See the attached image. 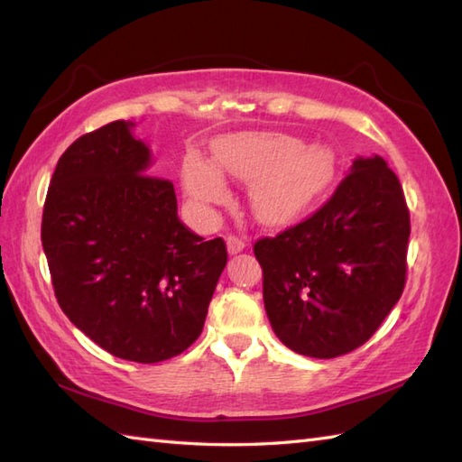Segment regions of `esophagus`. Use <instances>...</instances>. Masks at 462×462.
Returning <instances> with one entry per match:
<instances>
[{
  "label": "esophagus",
  "mask_w": 462,
  "mask_h": 462,
  "mask_svg": "<svg viewBox=\"0 0 462 462\" xmlns=\"http://www.w3.org/2000/svg\"><path fill=\"white\" fill-rule=\"evenodd\" d=\"M226 246H228L230 254H238L246 248V242H244L240 236H234V234H230V236L226 238Z\"/></svg>",
  "instance_id": "esophagus-1"
}]
</instances>
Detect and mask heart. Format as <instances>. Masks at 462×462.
Here are the masks:
<instances>
[{
  "label": "heart",
  "instance_id": "1",
  "mask_svg": "<svg viewBox=\"0 0 462 462\" xmlns=\"http://www.w3.org/2000/svg\"><path fill=\"white\" fill-rule=\"evenodd\" d=\"M221 171L252 182V206L262 220L291 218L326 190L333 174V156L323 146H303L296 136L282 133H238L216 143ZM184 189L200 204H220L228 186L217 166L200 154H186L182 162Z\"/></svg>",
  "mask_w": 462,
  "mask_h": 462
}]
</instances>
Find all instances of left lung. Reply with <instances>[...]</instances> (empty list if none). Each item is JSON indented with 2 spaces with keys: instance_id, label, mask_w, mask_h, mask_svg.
I'll list each match as a JSON object with an SVG mask.
<instances>
[{
  "instance_id": "1",
  "label": "left lung",
  "mask_w": 462,
  "mask_h": 462,
  "mask_svg": "<svg viewBox=\"0 0 462 462\" xmlns=\"http://www.w3.org/2000/svg\"><path fill=\"white\" fill-rule=\"evenodd\" d=\"M409 234L397 174L373 156L353 162L310 218L256 240L263 306L283 346L316 359L363 346L403 293Z\"/></svg>"
}]
</instances>
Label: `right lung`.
Wrapping results in <instances>:
<instances>
[{
	"label": "right lung",
	"mask_w": 462,
	"mask_h": 462,
	"mask_svg": "<svg viewBox=\"0 0 462 462\" xmlns=\"http://www.w3.org/2000/svg\"><path fill=\"white\" fill-rule=\"evenodd\" d=\"M133 126L109 123L61 154L42 242L71 323L115 357L159 363L199 339L228 254L179 220L174 186L149 174Z\"/></svg>",
	"instance_id": "add662e5"
}]
</instances>
